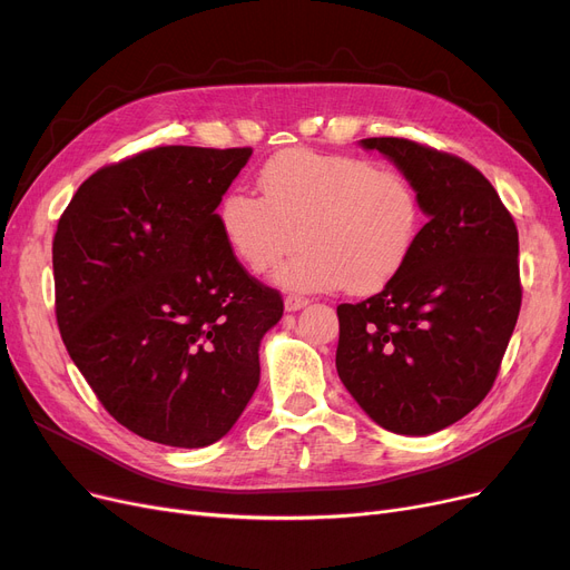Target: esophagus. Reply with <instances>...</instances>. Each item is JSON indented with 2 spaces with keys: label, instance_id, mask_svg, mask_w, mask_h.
Instances as JSON below:
<instances>
[{
  "label": "esophagus",
  "instance_id": "34e87169",
  "mask_svg": "<svg viewBox=\"0 0 570 570\" xmlns=\"http://www.w3.org/2000/svg\"><path fill=\"white\" fill-rule=\"evenodd\" d=\"M307 305H309V297H305V295L288 293V295L284 297V307H286V312H297V309H303V307H307Z\"/></svg>",
  "mask_w": 570,
  "mask_h": 570
}]
</instances>
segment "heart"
<instances>
[{"mask_svg":"<svg viewBox=\"0 0 570 570\" xmlns=\"http://www.w3.org/2000/svg\"><path fill=\"white\" fill-rule=\"evenodd\" d=\"M261 198L228 191L217 224L233 256L252 273L273 267L291 288L327 291L348 282L374 291L411 258L423 230V203L411 179L361 157L284 149L258 173Z\"/></svg>","mask_w":570,"mask_h":570,"instance_id":"obj_1","label":"heart"}]
</instances>
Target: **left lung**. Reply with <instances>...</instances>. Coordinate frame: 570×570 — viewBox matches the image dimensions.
I'll return each instance as SVG.
<instances>
[{
  "mask_svg": "<svg viewBox=\"0 0 570 570\" xmlns=\"http://www.w3.org/2000/svg\"><path fill=\"white\" fill-rule=\"evenodd\" d=\"M361 142L411 179L428 224L383 291L337 307V374L383 430L425 436L492 391L522 305L518 226L469 161L406 138Z\"/></svg>",
  "mask_w": 570,
  "mask_h": 570,
  "instance_id": "left-lung-1",
  "label": "left lung"
}]
</instances>
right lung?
<instances>
[{
	"mask_svg": "<svg viewBox=\"0 0 570 570\" xmlns=\"http://www.w3.org/2000/svg\"><path fill=\"white\" fill-rule=\"evenodd\" d=\"M249 157L252 147L145 149L89 175L59 217V333L104 409L147 441L215 443L258 385V346L284 301L217 224Z\"/></svg>",
	"mask_w": 570,
	"mask_h": 570,
	"instance_id": "obj_1",
	"label": "right lung"
}]
</instances>
